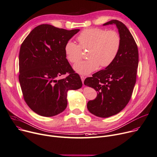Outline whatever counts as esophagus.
Wrapping results in <instances>:
<instances>
[{"label": "esophagus", "instance_id": "1", "mask_svg": "<svg viewBox=\"0 0 157 157\" xmlns=\"http://www.w3.org/2000/svg\"><path fill=\"white\" fill-rule=\"evenodd\" d=\"M80 78H81L82 82V83H83V82H84V80H85L86 77H84V76H83V75H82V76H80Z\"/></svg>", "mask_w": 157, "mask_h": 157}]
</instances>
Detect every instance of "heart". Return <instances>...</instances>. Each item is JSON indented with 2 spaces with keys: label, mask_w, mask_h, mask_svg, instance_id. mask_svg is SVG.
I'll list each match as a JSON object with an SVG mask.
<instances>
[{
  "label": "heart",
  "mask_w": 157,
  "mask_h": 157,
  "mask_svg": "<svg viewBox=\"0 0 157 157\" xmlns=\"http://www.w3.org/2000/svg\"><path fill=\"white\" fill-rule=\"evenodd\" d=\"M79 45L68 41L65 45V53L68 62L75 63L81 59L82 50H89L86 61L75 64L74 68L77 73L87 75L102 67L109 66L116 58L121 46V38L114 31L101 28H89L78 35Z\"/></svg>",
  "instance_id": "b5f03b06"
}]
</instances>
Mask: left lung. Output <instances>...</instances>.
<instances>
[{
  "instance_id": "8db88e82",
  "label": "left lung",
  "mask_w": 157,
  "mask_h": 157,
  "mask_svg": "<svg viewBox=\"0 0 157 157\" xmlns=\"http://www.w3.org/2000/svg\"><path fill=\"white\" fill-rule=\"evenodd\" d=\"M116 25L121 38L119 53L114 62L105 69L84 80L86 86L98 92L94 100L89 101L87 109L94 115L108 117L121 111L129 102L136 80L138 50L127 27L117 20L103 26Z\"/></svg>"
}]
</instances>
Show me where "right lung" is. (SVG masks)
I'll use <instances>...</instances> for the list:
<instances>
[{
  "label": "right lung",
  "mask_w": 157,
  "mask_h": 157,
  "mask_svg": "<svg viewBox=\"0 0 157 157\" xmlns=\"http://www.w3.org/2000/svg\"><path fill=\"white\" fill-rule=\"evenodd\" d=\"M80 29L67 30L50 25L33 29L22 42L19 55V80L24 99L36 114L52 117L67 106V92L82 87L65 53V45ZM68 73L65 79L58 77Z\"/></svg>",
  "instance_id": "1"
}]
</instances>
